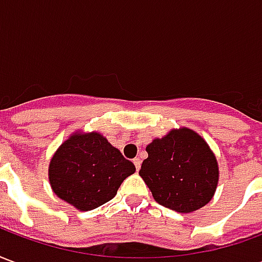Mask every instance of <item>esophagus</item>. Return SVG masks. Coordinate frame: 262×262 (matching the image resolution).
Wrapping results in <instances>:
<instances>
[{
  "mask_svg": "<svg viewBox=\"0 0 262 262\" xmlns=\"http://www.w3.org/2000/svg\"><path fill=\"white\" fill-rule=\"evenodd\" d=\"M133 164H135V167H136V171H139L140 170V165H142V160L135 159L133 160Z\"/></svg>",
  "mask_w": 262,
  "mask_h": 262,
  "instance_id": "obj_1",
  "label": "esophagus"
}]
</instances>
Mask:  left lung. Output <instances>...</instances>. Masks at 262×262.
<instances>
[{"label": "left lung", "instance_id": "left-lung-1", "mask_svg": "<svg viewBox=\"0 0 262 262\" xmlns=\"http://www.w3.org/2000/svg\"><path fill=\"white\" fill-rule=\"evenodd\" d=\"M139 176L156 202L180 213L198 210L213 198L219 167L208 143L191 129H174L146 147Z\"/></svg>", "mask_w": 262, "mask_h": 262}]
</instances>
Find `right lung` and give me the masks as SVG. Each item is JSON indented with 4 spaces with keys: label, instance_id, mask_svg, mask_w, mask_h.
Listing matches in <instances>:
<instances>
[{
    "label": "right lung",
    "instance_id": "right-lung-1",
    "mask_svg": "<svg viewBox=\"0 0 262 262\" xmlns=\"http://www.w3.org/2000/svg\"><path fill=\"white\" fill-rule=\"evenodd\" d=\"M135 171L133 163L102 135L77 132L50 160L49 181L60 199L80 210H92L111 201Z\"/></svg>",
    "mask_w": 262,
    "mask_h": 262
}]
</instances>
